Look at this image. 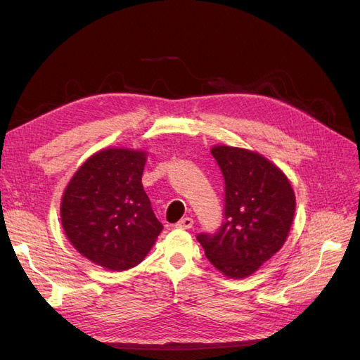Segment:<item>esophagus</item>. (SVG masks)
Wrapping results in <instances>:
<instances>
[{
  "instance_id": "esophagus-1",
  "label": "esophagus",
  "mask_w": 360,
  "mask_h": 360,
  "mask_svg": "<svg viewBox=\"0 0 360 360\" xmlns=\"http://www.w3.org/2000/svg\"><path fill=\"white\" fill-rule=\"evenodd\" d=\"M192 225H193V219H192V217L186 216L176 224V228H180V230H191Z\"/></svg>"
}]
</instances>
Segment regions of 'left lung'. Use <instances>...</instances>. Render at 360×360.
I'll return each mask as SVG.
<instances>
[{
  "label": "left lung",
  "instance_id": "left-lung-1",
  "mask_svg": "<svg viewBox=\"0 0 360 360\" xmlns=\"http://www.w3.org/2000/svg\"><path fill=\"white\" fill-rule=\"evenodd\" d=\"M212 155L225 181V221L197 240L221 274L246 278L285 243L296 197L285 174L255 151L216 146Z\"/></svg>",
  "mask_w": 360,
  "mask_h": 360
}]
</instances>
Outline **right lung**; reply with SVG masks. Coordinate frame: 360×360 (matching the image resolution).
I'll use <instances>...</instances> for the list:
<instances>
[{
	"label": "right lung",
	"mask_w": 360,
	"mask_h": 360,
	"mask_svg": "<svg viewBox=\"0 0 360 360\" xmlns=\"http://www.w3.org/2000/svg\"><path fill=\"white\" fill-rule=\"evenodd\" d=\"M146 156L129 148L97 151L64 191V233L82 257L108 270L139 264L163 228L141 183Z\"/></svg>",
	"instance_id": "add662e5"
}]
</instances>
